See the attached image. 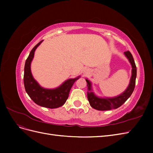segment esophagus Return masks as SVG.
<instances>
[{"label":"esophagus","mask_w":153,"mask_h":153,"mask_svg":"<svg viewBox=\"0 0 153 153\" xmlns=\"http://www.w3.org/2000/svg\"><path fill=\"white\" fill-rule=\"evenodd\" d=\"M82 73H83V75H87V74L89 73V69H87V68H85V69H84V70H83Z\"/></svg>","instance_id":"obj_1"}]
</instances>
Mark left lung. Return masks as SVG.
Returning <instances> with one entry per match:
<instances>
[{
	"mask_svg": "<svg viewBox=\"0 0 153 153\" xmlns=\"http://www.w3.org/2000/svg\"><path fill=\"white\" fill-rule=\"evenodd\" d=\"M124 54L128 59L129 63L131 64L132 69L131 76L130 80H129V84L126 88V89L121 94L117 96L112 97V98H106V97L102 98V97H99L96 96L93 92L91 82L88 79H85L88 87L87 98L88 100H89L90 105L93 108L101 111L116 109L120 107L130 97V96L133 93L135 86L137 67L131 53L129 51H127V52H124Z\"/></svg>",
	"mask_w": 153,
	"mask_h": 153,
	"instance_id": "obj_1",
	"label": "left lung"
}]
</instances>
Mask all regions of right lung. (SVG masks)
I'll use <instances>...</instances> for the list:
<instances>
[{
    "label": "right lung",
    "mask_w": 153,
    "mask_h": 153,
    "mask_svg": "<svg viewBox=\"0 0 153 153\" xmlns=\"http://www.w3.org/2000/svg\"><path fill=\"white\" fill-rule=\"evenodd\" d=\"M42 41H40L32 48L26 60L24 76V86L27 93L35 103L45 108H57L66 103L73 84L79 79L80 76L69 78L54 89H46L41 87L32 76L30 66L35 51Z\"/></svg>",
    "instance_id": "obj_1"
}]
</instances>
